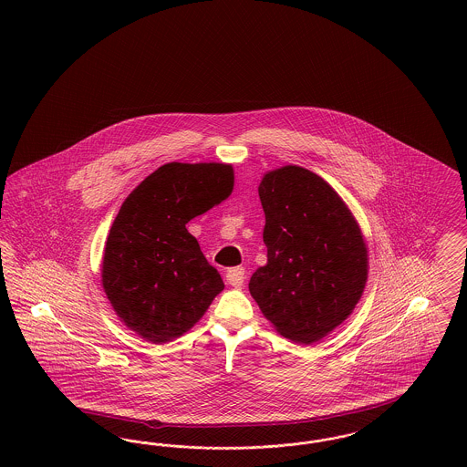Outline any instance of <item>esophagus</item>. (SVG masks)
<instances>
[{
    "label": "esophagus",
    "mask_w": 467,
    "mask_h": 467,
    "mask_svg": "<svg viewBox=\"0 0 467 467\" xmlns=\"http://www.w3.org/2000/svg\"><path fill=\"white\" fill-rule=\"evenodd\" d=\"M225 280H227V284L233 285V287H242L244 282V267H231V269L225 273Z\"/></svg>",
    "instance_id": "34e87169"
}]
</instances>
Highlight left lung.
I'll use <instances>...</instances> for the list:
<instances>
[{"label":"left lung","instance_id":"left-lung-1","mask_svg":"<svg viewBox=\"0 0 467 467\" xmlns=\"http://www.w3.org/2000/svg\"><path fill=\"white\" fill-rule=\"evenodd\" d=\"M259 198L267 265L248 289L278 333L310 345L356 308L368 280V246L345 201L310 170L269 171Z\"/></svg>","mask_w":467,"mask_h":467}]
</instances>
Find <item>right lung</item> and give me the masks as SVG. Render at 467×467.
Returning <instances> with one entry per match:
<instances>
[{
	"mask_svg": "<svg viewBox=\"0 0 467 467\" xmlns=\"http://www.w3.org/2000/svg\"><path fill=\"white\" fill-rule=\"evenodd\" d=\"M221 162H170L122 202L105 244L101 282L120 320L147 341L187 333L223 289L185 223L233 192Z\"/></svg>",
	"mask_w": 467,
	"mask_h": 467,
	"instance_id": "1",
	"label": "right lung"
}]
</instances>
